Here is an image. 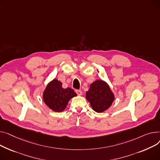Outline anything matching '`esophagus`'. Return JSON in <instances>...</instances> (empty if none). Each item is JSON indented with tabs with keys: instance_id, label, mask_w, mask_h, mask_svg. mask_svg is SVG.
<instances>
[{
	"instance_id": "esophagus-1",
	"label": "esophagus",
	"mask_w": 160,
	"mask_h": 160,
	"mask_svg": "<svg viewBox=\"0 0 160 160\" xmlns=\"http://www.w3.org/2000/svg\"><path fill=\"white\" fill-rule=\"evenodd\" d=\"M76 92L77 93V94H78V96H81L82 93V91L80 90H76Z\"/></svg>"
}]
</instances>
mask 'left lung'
Listing matches in <instances>:
<instances>
[{
	"instance_id": "obj_1",
	"label": "left lung",
	"mask_w": 160,
	"mask_h": 160,
	"mask_svg": "<svg viewBox=\"0 0 160 160\" xmlns=\"http://www.w3.org/2000/svg\"><path fill=\"white\" fill-rule=\"evenodd\" d=\"M86 98L90 102L93 110L102 112L111 106L114 96L105 82L97 80L91 84L86 93Z\"/></svg>"
}]
</instances>
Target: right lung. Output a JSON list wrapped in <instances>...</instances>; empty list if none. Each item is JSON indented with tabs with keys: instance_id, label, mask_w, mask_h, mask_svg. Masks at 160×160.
I'll use <instances>...</instances> for the list:
<instances>
[{
	"instance_id": "obj_1",
	"label": "right lung",
	"mask_w": 160,
	"mask_h": 160,
	"mask_svg": "<svg viewBox=\"0 0 160 160\" xmlns=\"http://www.w3.org/2000/svg\"><path fill=\"white\" fill-rule=\"evenodd\" d=\"M76 96L73 90L70 88H63L61 82L53 79L47 85L43 93V99L50 108L60 112L65 109L69 100Z\"/></svg>"
}]
</instances>
